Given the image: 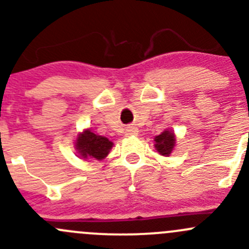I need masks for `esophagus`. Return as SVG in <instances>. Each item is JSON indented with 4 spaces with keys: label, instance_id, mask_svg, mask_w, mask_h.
Listing matches in <instances>:
<instances>
[{
    "label": "esophagus",
    "instance_id": "esophagus-1",
    "mask_svg": "<svg viewBox=\"0 0 249 249\" xmlns=\"http://www.w3.org/2000/svg\"><path fill=\"white\" fill-rule=\"evenodd\" d=\"M126 136H131V135H137V129L135 126H129L126 127V131H125Z\"/></svg>",
    "mask_w": 249,
    "mask_h": 249
}]
</instances>
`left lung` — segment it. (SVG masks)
Wrapping results in <instances>:
<instances>
[{"instance_id":"8db88e82","label":"left lung","mask_w":249,"mask_h":249,"mask_svg":"<svg viewBox=\"0 0 249 249\" xmlns=\"http://www.w3.org/2000/svg\"><path fill=\"white\" fill-rule=\"evenodd\" d=\"M155 148L161 155H170L171 154L173 147H175V136L171 131H164L154 139Z\"/></svg>"}]
</instances>
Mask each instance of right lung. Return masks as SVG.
<instances>
[{"label":"right lung","instance_id":"right-lung-1","mask_svg":"<svg viewBox=\"0 0 249 249\" xmlns=\"http://www.w3.org/2000/svg\"><path fill=\"white\" fill-rule=\"evenodd\" d=\"M77 149L83 158H95L97 160L104 159L109 153L113 143L104 136L94 134L90 130H85L77 139Z\"/></svg>","mask_w":249,"mask_h":249}]
</instances>
